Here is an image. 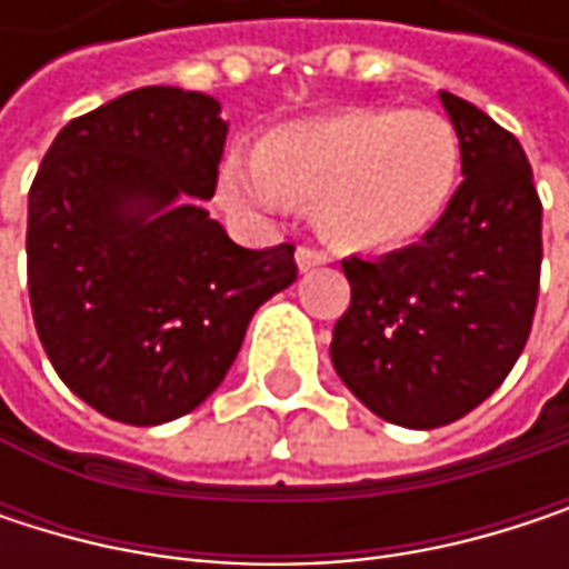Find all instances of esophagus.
Wrapping results in <instances>:
<instances>
[{"instance_id": "34e87169", "label": "esophagus", "mask_w": 569, "mask_h": 569, "mask_svg": "<svg viewBox=\"0 0 569 569\" xmlns=\"http://www.w3.org/2000/svg\"><path fill=\"white\" fill-rule=\"evenodd\" d=\"M329 260H332L329 250H322V247H316V243H302V247L296 250V263H299L302 273H309V270H316V267H322V263H329Z\"/></svg>"}]
</instances>
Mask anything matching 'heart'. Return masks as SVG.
Listing matches in <instances>:
<instances>
[{"label": "heart", "instance_id": "b5f03b06", "mask_svg": "<svg viewBox=\"0 0 569 569\" xmlns=\"http://www.w3.org/2000/svg\"><path fill=\"white\" fill-rule=\"evenodd\" d=\"M461 177V141L435 111L349 108L273 131L260 164H227L237 203L280 210L319 200L322 227L352 247H396L421 237Z\"/></svg>", "mask_w": 569, "mask_h": 569}]
</instances>
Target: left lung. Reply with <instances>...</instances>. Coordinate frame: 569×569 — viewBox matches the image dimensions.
Returning a JSON list of instances; mask_svg holds the SVG:
<instances>
[{
	"label": "left lung",
	"instance_id": "left-lung-1",
	"mask_svg": "<svg viewBox=\"0 0 569 569\" xmlns=\"http://www.w3.org/2000/svg\"><path fill=\"white\" fill-rule=\"evenodd\" d=\"M465 180L435 227L379 260H342L332 366L379 418L438 428L491 396L527 346L540 292V197L511 131L441 91Z\"/></svg>",
	"mask_w": 569,
	"mask_h": 569
}]
</instances>
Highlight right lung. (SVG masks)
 <instances>
[{
    "label": "right lung",
    "mask_w": 569,
    "mask_h": 569,
    "mask_svg": "<svg viewBox=\"0 0 569 569\" xmlns=\"http://www.w3.org/2000/svg\"><path fill=\"white\" fill-rule=\"evenodd\" d=\"M227 124L200 91L138 88L71 118L29 190V302L58 379L124 425L193 411L253 312L296 280L292 243L237 247L200 207Z\"/></svg>",
    "instance_id": "add662e5"
}]
</instances>
